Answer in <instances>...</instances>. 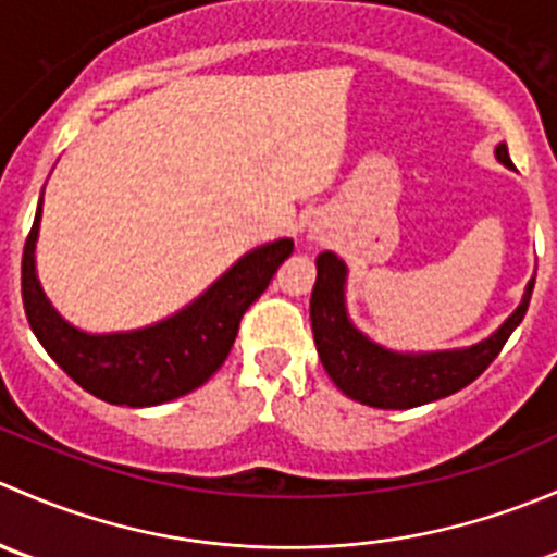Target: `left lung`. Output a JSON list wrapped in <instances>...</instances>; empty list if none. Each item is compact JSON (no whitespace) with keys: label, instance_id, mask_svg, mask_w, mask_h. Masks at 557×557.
<instances>
[{"label":"left lung","instance_id":"1","mask_svg":"<svg viewBox=\"0 0 557 557\" xmlns=\"http://www.w3.org/2000/svg\"><path fill=\"white\" fill-rule=\"evenodd\" d=\"M496 156L502 164L512 166L504 143L496 148ZM345 263L334 252H320L318 280L310 299L314 345L325 372L345 396L380 409L420 407L474 383L496 361L512 331L525 318L533 294L531 280L518 310L480 345L453 352L401 356V352L383 350L361 331L352 329L345 310Z\"/></svg>","mask_w":557,"mask_h":557}]
</instances>
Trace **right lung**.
Segmentation results:
<instances>
[{
    "mask_svg": "<svg viewBox=\"0 0 557 557\" xmlns=\"http://www.w3.org/2000/svg\"><path fill=\"white\" fill-rule=\"evenodd\" d=\"M39 212L42 199L21 261V296L32 331L77 385L102 401L126 407H153L205 385L232 352L247 307L269 288L280 263L294 252V239L256 247L174 318L128 334L91 336L64 323L39 288Z\"/></svg>",
    "mask_w": 557,
    "mask_h": 557,
    "instance_id": "add662e5",
    "label": "right lung"
}]
</instances>
